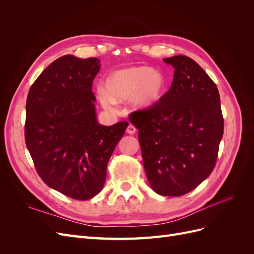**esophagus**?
I'll use <instances>...</instances> for the list:
<instances>
[{"mask_svg": "<svg viewBox=\"0 0 254 254\" xmlns=\"http://www.w3.org/2000/svg\"><path fill=\"white\" fill-rule=\"evenodd\" d=\"M126 131L129 133V134H133L135 131H136V128L132 125V124H129V126L127 127Z\"/></svg>", "mask_w": 254, "mask_h": 254, "instance_id": "34e87169", "label": "esophagus"}]
</instances>
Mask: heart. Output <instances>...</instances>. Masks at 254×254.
Listing matches in <instances>:
<instances>
[{"label": "heart", "mask_w": 254, "mask_h": 254, "mask_svg": "<svg viewBox=\"0 0 254 254\" xmlns=\"http://www.w3.org/2000/svg\"><path fill=\"white\" fill-rule=\"evenodd\" d=\"M165 86L163 74L147 66H128L114 71L105 80V89L98 88L99 102L105 108L115 110L117 103L131 99L144 108L158 102Z\"/></svg>", "instance_id": "1"}]
</instances>
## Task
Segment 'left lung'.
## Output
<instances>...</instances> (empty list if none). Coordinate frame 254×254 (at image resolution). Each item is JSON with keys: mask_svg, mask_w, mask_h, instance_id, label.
I'll return each mask as SVG.
<instances>
[{"mask_svg": "<svg viewBox=\"0 0 254 254\" xmlns=\"http://www.w3.org/2000/svg\"><path fill=\"white\" fill-rule=\"evenodd\" d=\"M163 61L175 68L170 90L128 118L139 130L151 189L162 196H182L213 172L224 118L216 84L196 61L184 55Z\"/></svg>", "mask_w": 254, "mask_h": 254, "instance_id": "1", "label": "left lung"}]
</instances>
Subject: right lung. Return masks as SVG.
Listing matches in <instances>:
<instances>
[{"label":"right lung","mask_w":254,"mask_h":254,"mask_svg":"<svg viewBox=\"0 0 254 254\" xmlns=\"http://www.w3.org/2000/svg\"><path fill=\"white\" fill-rule=\"evenodd\" d=\"M99 68L97 58L60 57L26 99L25 143L36 171L47 186L76 200L102 190L107 164L128 126L97 123L92 84Z\"/></svg>","instance_id":"add662e5"}]
</instances>
